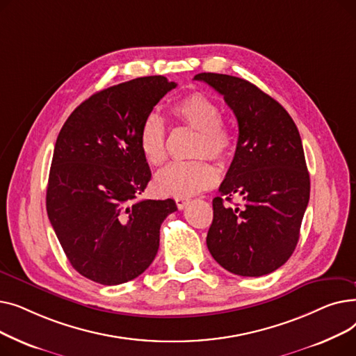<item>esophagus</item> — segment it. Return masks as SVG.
I'll use <instances>...</instances> for the list:
<instances>
[{"mask_svg": "<svg viewBox=\"0 0 356 356\" xmlns=\"http://www.w3.org/2000/svg\"><path fill=\"white\" fill-rule=\"evenodd\" d=\"M188 203H189V199H186V197H176V204H177L179 209H184L186 207H188Z\"/></svg>", "mask_w": 356, "mask_h": 356, "instance_id": "obj_1", "label": "esophagus"}]
</instances>
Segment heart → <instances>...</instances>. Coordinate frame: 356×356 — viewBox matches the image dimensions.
<instances>
[{
  "instance_id": "heart-1",
  "label": "heart",
  "mask_w": 356,
  "mask_h": 356,
  "mask_svg": "<svg viewBox=\"0 0 356 356\" xmlns=\"http://www.w3.org/2000/svg\"><path fill=\"white\" fill-rule=\"evenodd\" d=\"M172 115L189 128L197 129L193 152L195 157L209 156L218 161L232 157L236 136L232 125L220 118L218 102L203 92H192L176 101ZM138 147L144 160L160 165L167 157L165 127L163 121L149 114L140 127ZM218 170L204 157L191 161H176L163 168L154 179L159 193L173 197H189L207 191L216 183Z\"/></svg>"
}]
</instances>
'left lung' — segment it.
Here are the masks:
<instances>
[{
	"mask_svg": "<svg viewBox=\"0 0 356 356\" xmlns=\"http://www.w3.org/2000/svg\"><path fill=\"white\" fill-rule=\"evenodd\" d=\"M234 111L238 143L229 170L219 186L230 201L213 199L207 244L216 263L244 277L266 275L291 257L310 196L302 138L289 112L254 83L220 73H199Z\"/></svg>",
	"mask_w": 356,
	"mask_h": 356,
	"instance_id": "obj_1",
	"label": "left lung"
}]
</instances>
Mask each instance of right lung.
Masks as SVG:
<instances>
[{
	"mask_svg": "<svg viewBox=\"0 0 356 356\" xmlns=\"http://www.w3.org/2000/svg\"><path fill=\"white\" fill-rule=\"evenodd\" d=\"M164 76L102 89L83 101L54 144L46 208L72 267L104 286L134 280L153 263L173 199L140 200L152 179L140 127L168 90Z\"/></svg>",
	"mask_w": 356,
	"mask_h": 356,
	"instance_id": "add662e5",
	"label": "right lung"
}]
</instances>
